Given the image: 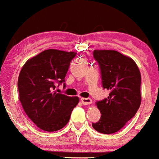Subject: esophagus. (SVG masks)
Wrapping results in <instances>:
<instances>
[{
    "instance_id": "34e87169",
    "label": "esophagus",
    "mask_w": 159,
    "mask_h": 159,
    "mask_svg": "<svg viewBox=\"0 0 159 159\" xmlns=\"http://www.w3.org/2000/svg\"><path fill=\"white\" fill-rule=\"evenodd\" d=\"M81 101L84 105H89L93 103V100L91 98H81Z\"/></svg>"
}]
</instances>
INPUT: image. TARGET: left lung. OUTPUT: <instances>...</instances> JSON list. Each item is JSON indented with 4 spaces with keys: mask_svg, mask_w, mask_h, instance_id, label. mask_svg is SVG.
<instances>
[{
    "mask_svg": "<svg viewBox=\"0 0 159 159\" xmlns=\"http://www.w3.org/2000/svg\"><path fill=\"white\" fill-rule=\"evenodd\" d=\"M93 57L100 66L103 89L110 91L108 98L96 101L100 119L94 129L113 134L133 118L141 104V74L129 57L116 51L95 50Z\"/></svg>",
    "mask_w": 159,
    "mask_h": 159,
    "instance_id": "1",
    "label": "left lung"
}]
</instances>
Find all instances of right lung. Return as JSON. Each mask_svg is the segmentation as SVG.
<instances>
[{
	"label": "right lung",
	"instance_id": "1",
	"mask_svg": "<svg viewBox=\"0 0 159 159\" xmlns=\"http://www.w3.org/2000/svg\"><path fill=\"white\" fill-rule=\"evenodd\" d=\"M75 52L46 50L27 61L19 74L17 87L23 109L41 129L54 132L69 121L79 98L55 91L65 84L69 66Z\"/></svg>",
	"mask_w": 159,
	"mask_h": 159
}]
</instances>
